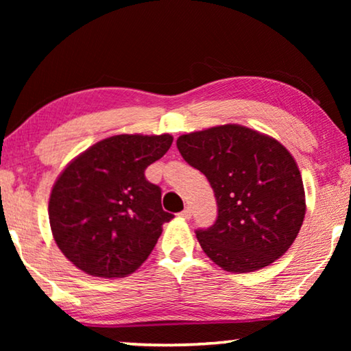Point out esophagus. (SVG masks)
<instances>
[{
    "mask_svg": "<svg viewBox=\"0 0 351 351\" xmlns=\"http://www.w3.org/2000/svg\"><path fill=\"white\" fill-rule=\"evenodd\" d=\"M180 217L184 218V219H189L190 217H192V210H190L189 207H186V209H184V210L180 213Z\"/></svg>",
    "mask_w": 351,
    "mask_h": 351,
    "instance_id": "obj_1",
    "label": "esophagus"
}]
</instances>
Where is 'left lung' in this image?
<instances>
[{
    "mask_svg": "<svg viewBox=\"0 0 351 351\" xmlns=\"http://www.w3.org/2000/svg\"><path fill=\"white\" fill-rule=\"evenodd\" d=\"M181 156L206 175L218 217L197 239L207 257L229 272H252L280 258L305 218L299 167L280 142L228 123L182 134Z\"/></svg>",
    "mask_w": 351,
    "mask_h": 351,
    "instance_id": "left-lung-1",
    "label": "left lung"
}]
</instances>
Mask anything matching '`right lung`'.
Wrapping results in <instances>:
<instances>
[{"label": "right lung", "mask_w": 351, "mask_h": 351, "mask_svg": "<svg viewBox=\"0 0 351 351\" xmlns=\"http://www.w3.org/2000/svg\"><path fill=\"white\" fill-rule=\"evenodd\" d=\"M170 134H117L79 154L52 187L49 223L57 246L96 277H125L144 263L173 215L145 169L161 159Z\"/></svg>", "instance_id": "add662e5"}]
</instances>
